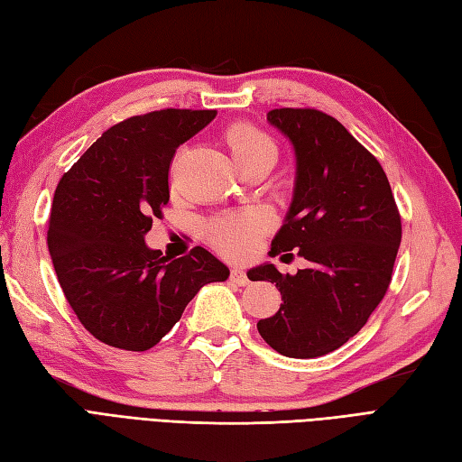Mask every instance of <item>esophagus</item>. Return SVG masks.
Here are the masks:
<instances>
[{
	"mask_svg": "<svg viewBox=\"0 0 462 462\" xmlns=\"http://www.w3.org/2000/svg\"><path fill=\"white\" fill-rule=\"evenodd\" d=\"M231 280H233V282H237L239 286H246V284L251 282L249 276H246V273H245V270H243L241 266H235V268L231 270Z\"/></svg>",
	"mask_w": 462,
	"mask_h": 462,
	"instance_id": "34e87169",
	"label": "esophagus"
}]
</instances>
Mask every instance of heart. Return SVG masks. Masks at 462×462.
<instances>
[{"label":"heart","instance_id":"b5f03b06","mask_svg":"<svg viewBox=\"0 0 462 462\" xmlns=\"http://www.w3.org/2000/svg\"><path fill=\"white\" fill-rule=\"evenodd\" d=\"M231 156L237 168H243L258 159L276 161V144L264 131L251 123H235L225 133ZM266 221L254 209L229 211L213 217L208 223V237L217 249L233 258H241L254 251V245L264 233Z\"/></svg>","mask_w":462,"mask_h":462}]
</instances>
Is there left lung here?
I'll return each instance as SVG.
<instances>
[{
    "label": "left lung",
    "mask_w": 462,
    "mask_h": 462,
    "mask_svg": "<svg viewBox=\"0 0 462 462\" xmlns=\"http://www.w3.org/2000/svg\"><path fill=\"white\" fill-rule=\"evenodd\" d=\"M266 119L296 152L294 198L270 254L296 251L310 266L282 274L266 263L246 273L276 282L284 301L256 329L280 355L316 358L361 331L384 298L402 219L380 162L335 117L282 107Z\"/></svg>",
    "instance_id": "obj_1"
}]
</instances>
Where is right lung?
<instances>
[{
  "instance_id": "1",
  "label": "right lung",
  "mask_w": 462,
  "mask_h": 462,
  "mask_svg": "<svg viewBox=\"0 0 462 462\" xmlns=\"http://www.w3.org/2000/svg\"><path fill=\"white\" fill-rule=\"evenodd\" d=\"M216 116V109H161L129 117L101 134L56 186L49 253L76 318L97 341L146 351L201 286L229 278L204 246L172 258L144 243L171 199L176 149Z\"/></svg>"
}]
</instances>
